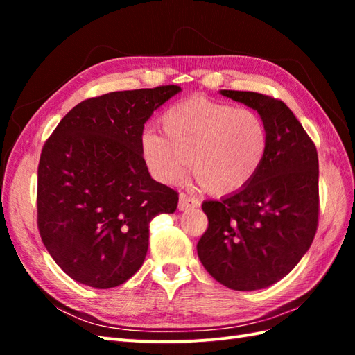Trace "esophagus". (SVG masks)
I'll return each instance as SVG.
<instances>
[{
  "mask_svg": "<svg viewBox=\"0 0 355 355\" xmlns=\"http://www.w3.org/2000/svg\"><path fill=\"white\" fill-rule=\"evenodd\" d=\"M200 206V201L193 197H189V195L182 193L180 195V200H178V209L180 210H187V209H195Z\"/></svg>",
  "mask_w": 355,
  "mask_h": 355,
  "instance_id": "1",
  "label": "esophagus"
}]
</instances>
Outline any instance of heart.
<instances>
[{"instance_id": "heart-1", "label": "heart", "mask_w": 355, "mask_h": 355, "mask_svg": "<svg viewBox=\"0 0 355 355\" xmlns=\"http://www.w3.org/2000/svg\"><path fill=\"white\" fill-rule=\"evenodd\" d=\"M162 125L164 134L143 132L140 153L153 177L164 184L177 183L189 164L207 192H238L256 177L268 149L261 114L201 96L173 105Z\"/></svg>"}]
</instances>
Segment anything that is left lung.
Returning <instances> with one entry per match:
<instances>
[{
  "mask_svg": "<svg viewBox=\"0 0 355 355\" xmlns=\"http://www.w3.org/2000/svg\"><path fill=\"white\" fill-rule=\"evenodd\" d=\"M220 93L258 111L268 128V149L245 187L202 202L209 227L197 252L220 284L261 290L288 275L311 247L319 216L318 150L284 102L253 92Z\"/></svg>",
  "mask_w": 355,
  "mask_h": 355,
  "instance_id": "8db88e82",
  "label": "left lung"
}]
</instances>
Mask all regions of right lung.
<instances>
[{"mask_svg": "<svg viewBox=\"0 0 355 355\" xmlns=\"http://www.w3.org/2000/svg\"><path fill=\"white\" fill-rule=\"evenodd\" d=\"M177 85L114 92L76 105L42 148L37 227L74 281L112 288L146 258L149 223L177 210L178 195L149 175L140 153L153 112Z\"/></svg>", "mask_w": 355, "mask_h": 355, "instance_id": "right-lung-1", "label": "right lung"}]
</instances>
